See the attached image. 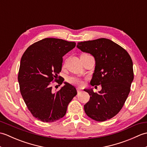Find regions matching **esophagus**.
Segmentation results:
<instances>
[{
  "mask_svg": "<svg viewBox=\"0 0 147 147\" xmlns=\"http://www.w3.org/2000/svg\"><path fill=\"white\" fill-rule=\"evenodd\" d=\"M81 91V88H77V92L78 93H79Z\"/></svg>",
  "mask_w": 147,
  "mask_h": 147,
  "instance_id": "esophagus-1",
  "label": "esophagus"
}]
</instances>
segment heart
<instances>
[{
	"label": "heart",
	"mask_w": 147,
	"mask_h": 147,
	"mask_svg": "<svg viewBox=\"0 0 147 147\" xmlns=\"http://www.w3.org/2000/svg\"><path fill=\"white\" fill-rule=\"evenodd\" d=\"M83 55H85V54H83ZM69 80L72 83H74L77 85H82L83 84L82 80H81V78H80L79 77H77V76L71 77V78H70Z\"/></svg>",
	"instance_id": "1"
}]
</instances>
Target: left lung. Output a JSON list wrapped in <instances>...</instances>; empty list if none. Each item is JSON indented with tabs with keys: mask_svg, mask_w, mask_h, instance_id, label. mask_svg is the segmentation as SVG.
Returning a JSON list of instances; mask_svg holds the SVG:
<instances>
[{
	"mask_svg": "<svg viewBox=\"0 0 147 147\" xmlns=\"http://www.w3.org/2000/svg\"><path fill=\"white\" fill-rule=\"evenodd\" d=\"M77 48L95 58V67L92 86L101 85L95 93L84 89L90 96L84 105L86 114L96 121H105L115 116L123 107L133 81V61L125 49L107 38L78 42Z\"/></svg>",
	"mask_w": 147,
	"mask_h": 147,
	"instance_id": "1",
	"label": "left lung"
}]
</instances>
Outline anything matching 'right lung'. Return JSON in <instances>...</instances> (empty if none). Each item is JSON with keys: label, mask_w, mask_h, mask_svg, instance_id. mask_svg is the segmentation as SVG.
Returning <instances> with one entry per match:
<instances>
[{"label": "right lung", "mask_w": 147, "mask_h": 147, "mask_svg": "<svg viewBox=\"0 0 147 147\" xmlns=\"http://www.w3.org/2000/svg\"><path fill=\"white\" fill-rule=\"evenodd\" d=\"M75 46V42L47 38L30 45L22 56L18 73L21 94L37 119L52 123L63 117L76 95V88L69 83L64 82L54 92L51 83L61 71L62 57Z\"/></svg>", "instance_id": "add662e5"}]
</instances>
